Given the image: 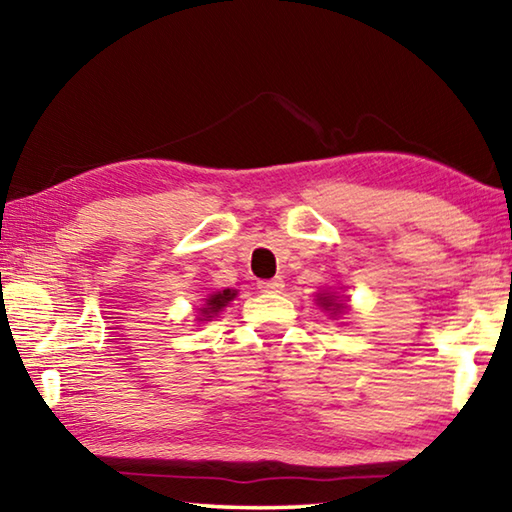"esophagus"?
<instances>
[{
    "mask_svg": "<svg viewBox=\"0 0 512 512\" xmlns=\"http://www.w3.org/2000/svg\"><path fill=\"white\" fill-rule=\"evenodd\" d=\"M257 287H259V291H264V293H280L284 289V280H282V277H273V280L257 282Z\"/></svg>",
    "mask_w": 512,
    "mask_h": 512,
    "instance_id": "1",
    "label": "esophagus"
}]
</instances>
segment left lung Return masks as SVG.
Returning <instances> with one entry per match:
<instances>
[{"instance_id":"left-lung-1","label":"left lung","mask_w":512,"mask_h":512,"mask_svg":"<svg viewBox=\"0 0 512 512\" xmlns=\"http://www.w3.org/2000/svg\"><path fill=\"white\" fill-rule=\"evenodd\" d=\"M318 305L327 311H332V314H339V311L343 309L341 302H336L332 296H318Z\"/></svg>"}]
</instances>
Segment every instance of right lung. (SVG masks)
<instances>
[{
  "instance_id": "obj_1",
  "label": "right lung",
  "mask_w": 512,
  "mask_h": 512,
  "mask_svg": "<svg viewBox=\"0 0 512 512\" xmlns=\"http://www.w3.org/2000/svg\"><path fill=\"white\" fill-rule=\"evenodd\" d=\"M235 296H237V291H232V289H223V291H219V293H212V296L205 300L207 305L201 307V316H203V318H198V320H207V318H212L214 314H219V311H221L225 305H228L230 300H235Z\"/></svg>"
}]
</instances>
